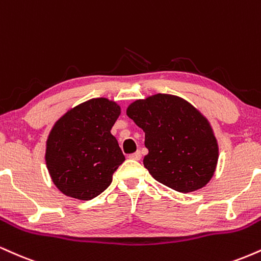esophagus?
Segmentation results:
<instances>
[{
	"label": "esophagus",
	"mask_w": 261,
	"mask_h": 261,
	"mask_svg": "<svg viewBox=\"0 0 261 261\" xmlns=\"http://www.w3.org/2000/svg\"><path fill=\"white\" fill-rule=\"evenodd\" d=\"M128 158H130V160L140 161V160H141V152H140V151L135 152V153H133V154H130V155H128Z\"/></svg>",
	"instance_id": "esophagus-1"
}]
</instances>
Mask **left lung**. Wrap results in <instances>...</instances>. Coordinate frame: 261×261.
<instances>
[{"mask_svg":"<svg viewBox=\"0 0 261 261\" xmlns=\"http://www.w3.org/2000/svg\"><path fill=\"white\" fill-rule=\"evenodd\" d=\"M145 133L143 166L157 181L179 193L205 187L214 176L218 145L211 125L195 107L172 94L151 95L127 107Z\"/></svg>","mask_w":261,"mask_h":261,"instance_id":"obj_1","label":"left lung"}]
</instances>
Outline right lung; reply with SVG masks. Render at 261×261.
I'll return each instance as SVG.
<instances>
[{"label":"right lung","mask_w":261,"mask_h":261,"mask_svg":"<svg viewBox=\"0 0 261 261\" xmlns=\"http://www.w3.org/2000/svg\"><path fill=\"white\" fill-rule=\"evenodd\" d=\"M120 107L93 98L64 114L50 131L45 161L54 184L65 195L92 200L109 187L125 161L110 130Z\"/></svg>","instance_id":"add662e5"}]
</instances>
